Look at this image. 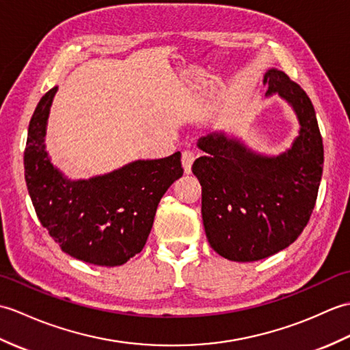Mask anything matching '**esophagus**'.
<instances>
[{
	"label": "esophagus",
	"instance_id": "1",
	"mask_svg": "<svg viewBox=\"0 0 350 350\" xmlns=\"http://www.w3.org/2000/svg\"><path fill=\"white\" fill-rule=\"evenodd\" d=\"M195 159H196V154L193 151H190V150L183 151L181 161H183V167H184L185 174L191 172V165H193V161H195Z\"/></svg>",
	"mask_w": 350,
	"mask_h": 350
}]
</instances>
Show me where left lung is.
<instances>
[{
  "instance_id": "left-lung-1",
  "label": "left lung",
  "mask_w": 350,
  "mask_h": 350,
  "mask_svg": "<svg viewBox=\"0 0 350 350\" xmlns=\"http://www.w3.org/2000/svg\"><path fill=\"white\" fill-rule=\"evenodd\" d=\"M267 96L278 92L299 121L292 148L277 157L256 154L237 139H199L206 154L191 170L202 185V219L208 243L224 259L254 262L289 247L313 213L323 170V144L306 91L282 70L263 76Z\"/></svg>"
}]
</instances>
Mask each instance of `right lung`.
<instances>
[{
  "mask_svg": "<svg viewBox=\"0 0 350 350\" xmlns=\"http://www.w3.org/2000/svg\"><path fill=\"white\" fill-rule=\"evenodd\" d=\"M57 91L46 92L29 121L23 166L31 202L64 253L92 265H122L142 252L160 199L183 175L181 152L70 181L53 167L43 144Z\"/></svg>",
  "mask_w": 350,
  "mask_h": 350,
  "instance_id": "add662e5",
  "label": "right lung"
}]
</instances>
